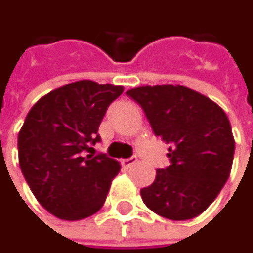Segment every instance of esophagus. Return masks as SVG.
<instances>
[{
	"label": "esophagus",
	"mask_w": 253,
	"mask_h": 253,
	"mask_svg": "<svg viewBox=\"0 0 253 253\" xmlns=\"http://www.w3.org/2000/svg\"><path fill=\"white\" fill-rule=\"evenodd\" d=\"M138 163V159L136 157H130V159H123L121 160V165H123V168H126V169H129V168H132L133 165H136Z\"/></svg>",
	"instance_id": "esophagus-1"
}]
</instances>
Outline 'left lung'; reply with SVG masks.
<instances>
[{
	"label": "left lung",
	"instance_id": "left-lung-1",
	"mask_svg": "<svg viewBox=\"0 0 253 253\" xmlns=\"http://www.w3.org/2000/svg\"><path fill=\"white\" fill-rule=\"evenodd\" d=\"M126 93L142 106L156 136L170 144V166L157 169L154 182L141 190L144 203L172 221L199 216L231 172L234 136L227 114L185 85H141Z\"/></svg>",
	"mask_w": 253,
	"mask_h": 253
}]
</instances>
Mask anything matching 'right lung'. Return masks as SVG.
<instances>
[{
    "label": "right lung",
    "instance_id": "obj_1",
    "mask_svg": "<svg viewBox=\"0 0 253 253\" xmlns=\"http://www.w3.org/2000/svg\"><path fill=\"white\" fill-rule=\"evenodd\" d=\"M123 85L80 80L51 90L28 112L19 132L20 170L40 205L65 221L96 213L121 166L103 154H87L96 144L106 108Z\"/></svg>",
    "mask_w": 253,
    "mask_h": 253
}]
</instances>
